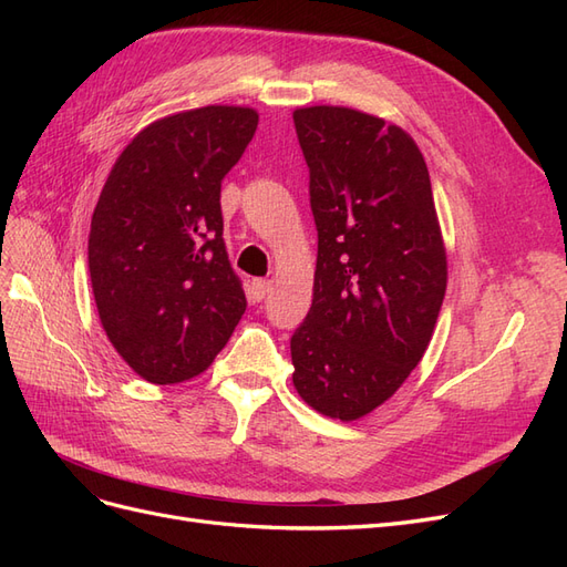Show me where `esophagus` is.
<instances>
[{"label": "esophagus", "instance_id": "1", "mask_svg": "<svg viewBox=\"0 0 567 567\" xmlns=\"http://www.w3.org/2000/svg\"><path fill=\"white\" fill-rule=\"evenodd\" d=\"M252 298L255 300H262L269 290H271V281L269 279H252Z\"/></svg>", "mask_w": 567, "mask_h": 567}]
</instances>
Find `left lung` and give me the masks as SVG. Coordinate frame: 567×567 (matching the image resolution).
<instances>
[{"label":"left lung","mask_w":567,"mask_h":567,"mask_svg":"<svg viewBox=\"0 0 567 567\" xmlns=\"http://www.w3.org/2000/svg\"><path fill=\"white\" fill-rule=\"evenodd\" d=\"M317 225L312 307L290 338L293 385L357 421L390 400L433 338L447 252L416 142L342 106L293 113Z\"/></svg>","instance_id":"obj_1"}]
</instances>
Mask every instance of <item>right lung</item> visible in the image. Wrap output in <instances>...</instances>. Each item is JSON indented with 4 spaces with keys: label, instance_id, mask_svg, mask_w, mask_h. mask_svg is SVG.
<instances>
[{
    "label": "right lung",
    "instance_id": "add662e5",
    "mask_svg": "<svg viewBox=\"0 0 567 567\" xmlns=\"http://www.w3.org/2000/svg\"><path fill=\"white\" fill-rule=\"evenodd\" d=\"M255 130L244 106L161 117L120 153L99 196L87 244L99 319L148 383L203 373L246 312L219 192Z\"/></svg>",
    "mask_w": 567,
    "mask_h": 567
}]
</instances>
